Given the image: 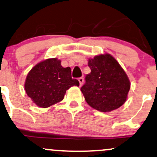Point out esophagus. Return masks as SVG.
I'll use <instances>...</instances> for the list:
<instances>
[{"instance_id":"1","label":"esophagus","mask_w":157,"mask_h":157,"mask_svg":"<svg viewBox=\"0 0 157 157\" xmlns=\"http://www.w3.org/2000/svg\"><path fill=\"white\" fill-rule=\"evenodd\" d=\"M78 80H79V82H80V86H82L84 83V78L83 77H80V78L78 79Z\"/></svg>"}]
</instances>
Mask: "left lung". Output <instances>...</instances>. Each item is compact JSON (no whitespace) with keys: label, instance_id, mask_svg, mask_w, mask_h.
I'll use <instances>...</instances> for the list:
<instances>
[{"label":"left lung","instance_id":"obj_1","mask_svg":"<svg viewBox=\"0 0 157 157\" xmlns=\"http://www.w3.org/2000/svg\"><path fill=\"white\" fill-rule=\"evenodd\" d=\"M88 64L91 72L81 88L88 105L103 113L119 108L127 99L131 85L121 66L109 53L88 58Z\"/></svg>","mask_w":157,"mask_h":157}]
</instances>
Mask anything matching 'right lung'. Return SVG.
Segmentation results:
<instances>
[{
  "mask_svg": "<svg viewBox=\"0 0 157 157\" xmlns=\"http://www.w3.org/2000/svg\"><path fill=\"white\" fill-rule=\"evenodd\" d=\"M61 60L48 58L38 63L28 73L24 88L27 95L38 107L47 108L63 99L67 90L79 86L71 78L70 67L63 68Z\"/></svg>",
  "mask_w": 157,
  "mask_h": 157,
  "instance_id": "obj_1",
  "label": "right lung"
}]
</instances>
